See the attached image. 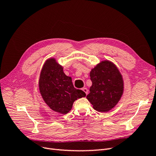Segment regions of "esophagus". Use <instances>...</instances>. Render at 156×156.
Wrapping results in <instances>:
<instances>
[{
	"instance_id": "1",
	"label": "esophagus",
	"mask_w": 156,
	"mask_h": 156,
	"mask_svg": "<svg viewBox=\"0 0 156 156\" xmlns=\"http://www.w3.org/2000/svg\"><path fill=\"white\" fill-rule=\"evenodd\" d=\"M82 90L86 94V95H87L88 94V89L87 88H82Z\"/></svg>"
}]
</instances>
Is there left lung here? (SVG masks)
<instances>
[{
    "instance_id": "8db88e82",
    "label": "left lung",
    "mask_w": 156,
    "mask_h": 156,
    "mask_svg": "<svg viewBox=\"0 0 156 156\" xmlns=\"http://www.w3.org/2000/svg\"><path fill=\"white\" fill-rule=\"evenodd\" d=\"M90 76L92 83L87 98L95 110L110 111L123 94L124 82L116 66L108 60L102 61L93 68Z\"/></svg>"
}]
</instances>
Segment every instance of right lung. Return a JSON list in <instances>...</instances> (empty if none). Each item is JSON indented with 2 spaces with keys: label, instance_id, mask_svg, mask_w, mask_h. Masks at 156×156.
<instances>
[{
  "label": "right lung",
  "instance_id": "add662e5",
  "mask_svg": "<svg viewBox=\"0 0 156 156\" xmlns=\"http://www.w3.org/2000/svg\"><path fill=\"white\" fill-rule=\"evenodd\" d=\"M39 88L47 105L61 114H66L75 100L86 96L83 90L74 88L72 78L65 75L63 68L54 58L48 59L42 68Z\"/></svg>",
  "mask_w": 156,
  "mask_h": 156
}]
</instances>
